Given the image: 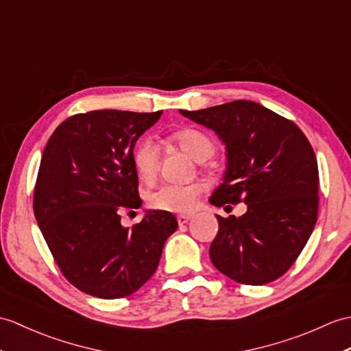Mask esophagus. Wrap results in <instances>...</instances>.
<instances>
[{
	"instance_id": "34e87169",
	"label": "esophagus",
	"mask_w": 351,
	"mask_h": 351,
	"mask_svg": "<svg viewBox=\"0 0 351 351\" xmlns=\"http://www.w3.org/2000/svg\"><path fill=\"white\" fill-rule=\"evenodd\" d=\"M176 219H178V224L179 226H184V224H186L191 219V215H185V214H181V215H178L176 217Z\"/></svg>"
}]
</instances>
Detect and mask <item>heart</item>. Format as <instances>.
I'll return each mask as SVG.
<instances>
[{"label":"heart","mask_w":351,"mask_h":351,"mask_svg":"<svg viewBox=\"0 0 351 351\" xmlns=\"http://www.w3.org/2000/svg\"><path fill=\"white\" fill-rule=\"evenodd\" d=\"M170 138L195 161H206L215 152L213 138L197 128L178 130L170 136ZM132 158L138 178L143 182L151 184L158 175V145L151 138H143V141L136 143ZM203 190H205V186L202 182H190L182 185L166 184L158 186L156 191H152L148 195V203L152 209L162 210V213L189 214L197 205V200Z\"/></svg>","instance_id":"b5f03b06"}]
</instances>
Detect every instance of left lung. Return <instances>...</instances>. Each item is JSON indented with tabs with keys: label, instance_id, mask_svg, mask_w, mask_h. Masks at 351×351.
I'll use <instances>...</instances> for the list:
<instances>
[{
	"label": "left lung",
	"instance_id": "left-lung-1",
	"mask_svg": "<svg viewBox=\"0 0 351 351\" xmlns=\"http://www.w3.org/2000/svg\"><path fill=\"white\" fill-rule=\"evenodd\" d=\"M179 112L214 130L226 145L224 181L209 202L218 208L247 205L242 217L217 215L210 262L248 286L280 278L306 245L319 214V167L311 143L295 122L254 101Z\"/></svg>",
	"mask_w": 351,
	"mask_h": 351
}]
</instances>
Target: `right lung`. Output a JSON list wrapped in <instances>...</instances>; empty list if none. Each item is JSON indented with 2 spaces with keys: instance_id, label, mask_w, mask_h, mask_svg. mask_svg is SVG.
I'll use <instances>...</instances> for the list:
<instances>
[{
  "instance_id": "right-lung-1",
  "label": "right lung",
  "mask_w": 351,
  "mask_h": 351,
  "mask_svg": "<svg viewBox=\"0 0 351 351\" xmlns=\"http://www.w3.org/2000/svg\"><path fill=\"white\" fill-rule=\"evenodd\" d=\"M161 110L77 113L55 130L43 151L34 215L73 286L101 299L133 295L157 271L162 247L178 229L172 213L146 210L132 229L121 209L142 206L133 149Z\"/></svg>"
}]
</instances>
